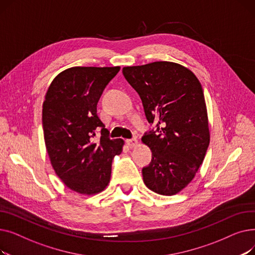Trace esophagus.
I'll use <instances>...</instances> for the list:
<instances>
[{"mask_svg": "<svg viewBox=\"0 0 255 255\" xmlns=\"http://www.w3.org/2000/svg\"><path fill=\"white\" fill-rule=\"evenodd\" d=\"M137 139L135 137L133 138H130V139H127V144L130 146V148H134V146L137 144Z\"/></svg>", "mask_w": 255, "mask_h": 255, "instance_id": "1", "label": "esophagus"}]
</instances>
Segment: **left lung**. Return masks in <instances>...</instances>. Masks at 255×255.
I'll return each mask as SVG.
<instances>
[{
    "label": "left lung",
    "instance_id": "obj_1",
    "mask_svg": "<svg viewBox=\"0 0 255 255\" xmlns=\"http://www.w3.org/2000/svg\"><path fill=\"white\" fill-rule=\"evenodd\" d=\"M123 75L138 93L148 122L156 124L141 138L152 151L143 182L158 194H177L196 175L210 142L202 85L172 62L124 67Z\"/></svg>",
    "mask_w": 255,
    "mask_h": 255
}]
</instances>
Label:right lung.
I'll return each instance as SVG.
<instances>
[{
    "instance_id": "add662e5",
    "label": "right lung",
    "mask_w": 255,
    "mask_h": 255,
    "mask_svg": "<svg viewBox=\"0 0 255 255\" xmlns=\"http://www.w3.org/2000/svg\"><path fill=\"white\" fill-rule=\"evenodd\" d=\"M120 67H72L50 84L42 110L46 150L59 178L71 190L95 194L109 184L112 162L124 141L111 139L97 103ZM101 131V138L96 133Z\"/></svg>"
}]
</instances>
